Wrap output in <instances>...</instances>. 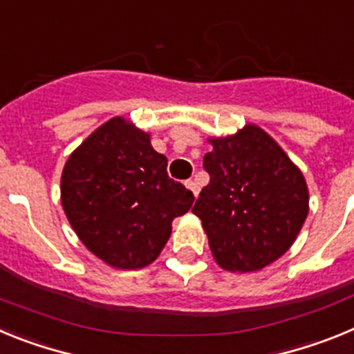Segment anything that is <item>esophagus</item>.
<instances>
[{"instance_id": "1", "label": "esophagus", "mask_w": 354, "mask_h": 354, "mask_svg": "<svg viewBox=\"0 0 354 354\" xmlns=\"http://www.w3.org/2000/svg\"><path fill=\"white\" fill-rule=\"evenodd\" d=\"M184 186H186L187 189H189V192L193 193V195H195V196H198V192H200V189H198V184H196L195 180H192V179H189V180H186V183H184Z\"/></svg>"}]
</instances>
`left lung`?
<instances>
[{"label": "left lung", "instance_id": "left-lung-1", "mask_svg": "<svg viewBox=\"0 0 354 354\" xmlns=\"http://www.w3.org/2000/svg\"><path fill=\"white\" fill-rule=\"evenodd\" d=\"M211 175L193 212L202 220L216 264L253 273L280 259L308 216V186L283 149L255 124L207 138Z\"/></svg>", "mask_w": 354, "mask_h": 354}]
</instances>
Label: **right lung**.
Segmentation results:
<instances>
[{
	"mask_svg": "<svg viewBox=\"0 0 354 354\" xmlns=\"http://www.w3.org/2000/svg\"><path fill=\"white\" fill-rule=\"evenodd\" d=\"M150 134L124 117L97 127L65 162L62 207L86 248L117 270H140L159 257L171 221L193 193L167 174Z\"/></svg>",
	"mask_w": 354,
	"mask_h": 354,
	"instance_id": "obj_1",
	"label": "right lung"
}]
</instances>
